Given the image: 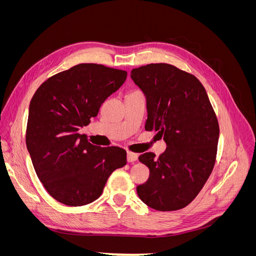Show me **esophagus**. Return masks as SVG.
Listing matches in <instances>:
<instances>
[{"instance_id":"34e87169","label":"esophagus","mask_w":256,"mask_h":256,"mask_svg":"<svg viewBox=\"0 0 256 256\" xmlns=\"http://www.w3.org/2000/svg\"><path fill=\"white\" fill-rule=\"evenodd\" d=\"M127 160L128 162H134L138 160V154H134V152H127Z\"/></svg>"}]
</instances>
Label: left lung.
<instances>
[{"mask_svg":"<svg viewBox=\"0 0 256 256\" xmlns=\"http://www.w3.org/2000/svg\"><path fill=\"white\" fill-rule=\"evenodd\" d=\"M130 76L146 98L145 130L158 131L168 146L159 157H138L150 178L138 186V196L156 210H178L196 198L212 172L218 120L194 76L160 63L134 68Z\"/></svg>","mask_w":256,"mask_h":256,"instance_id":"obj_1","label":"left lung"}]
</instances>
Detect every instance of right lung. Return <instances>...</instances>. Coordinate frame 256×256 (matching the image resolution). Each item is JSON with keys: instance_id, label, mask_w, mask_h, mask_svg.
<instances>
[{"instance_id": "add662e5", "label": "right lung", "mask_w": 256, "mask_h": 256, "mask_svg": "<svg viewBox=\"0 0 256 256\" xmlns=\"http://www.w3.org/2000/svg\"><path fill=\"white\" fill-rule=\"evenodd\" d=\"M126 79L125 70L79 64L44 81L30 100L26 147L38 178L60 203L94 202L113 171L126 166L125 150L92 145L79 134Z\"/></svg>"}]
</instances>
